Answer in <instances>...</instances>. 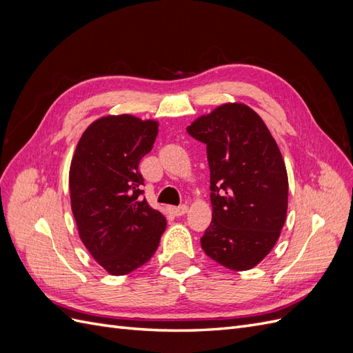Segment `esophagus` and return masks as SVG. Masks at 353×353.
Wrapping results in <instances>:
<instances>
[{"label": "esophagus", "mask_w": 353, "mask_h": 353, "mask_svg": "<svg viewBox=\"0 0 353 353\" xmlns=\"http://www.w3.org/2000/svg\"><path fill=\"white\" fill-rule=\"evenodd\" d=\"M170 212H172L175 216H183V215H185V213L188 212V206L187 205H181L178 208H170Z\"/></svg>", "instance_id": "34e87169"}]
</instances>
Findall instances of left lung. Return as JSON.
<instances>
[{"label": "left lung", "mask_w": 353, "mask_h": 353, "mask_svg": "<svg viewBox=\"0 0 353 353\" xmlns=\"http://www.w3.org/2000/svg\"><path fill=\"white\" fill-rule=\"evenodd\" d=\"M206 144L212 222L200 239L210 259L252 270L279 240L287 215L288 179L281 152L261 116L227 103L187 126Z\"/></svg>", "instance_id": "left-lung-1"}]
</instances>
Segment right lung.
Returning <instances> with one entry per match:
<instances>
[{
	"instance_id": "obj_1",
	"label": "right lung",
	"mask_w": 353,
	"mask_h": 353,
	"mask_svg": "<svg viewBox=\"0 0 353 353\" xmlns=\"http://www.w3.org/2000/svg\"><path fill=\"white\" fill-rule=\"evenodd\" d=\"M156 121L132 114L92 122L74 150L70 205L79 237L92 258L112 275H125L150 261L166 219L141 200L140 160L157 137Z\"/></svg>"
}]
</instances>
